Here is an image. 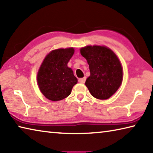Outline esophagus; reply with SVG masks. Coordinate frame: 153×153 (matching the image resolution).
<instances>
[{
  "mask_svg": "<svg viewBox=\"0 0 153 153\" xmlns=\"http://www.w3.org/2000/svg\"><path fill=\"white\" fill-rule=\"evenodd\" d=\"M78 82L81 84H84L85 82H86V77H83V78H79L78 79Z\"/></svg>",
  "mask_w": 153,
  "mask_h": 153,
  "instance_id": "1",
  "label": "esophagus"
}]
</instances>
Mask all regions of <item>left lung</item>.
I'll list each match as a JSON object with an SVG mask.
<instances>
[{
  "label": "left lung",
  "instance_id": "left-lung-1",
  "mask_svg": "<svg viewBox=\"0 0 153 153\" xmlns=\"http://www.w3.org/2000/svg\"><path fill=\"white\" fill-rule=\"evenodd\" d=\"M80 53L89 65L90 76L85 85L94 98L106 100L114 94L123 80V69L118 57L106 46H87Z\"/></svg>",
  "mask_w": 153,
  "mask_h": 153
}]
</instances>
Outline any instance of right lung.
Wrapping results in <instances>:
<instances>
[{
  "instance_id": "obj_1",
  "label": "right lung",
  "mask_w": 153,
  "mask_h": 153,
  "mask_svg": "<svg viewBox=\"0 0 153 153\" xmlns=\"http://www.w3.org/2000/svg\"><path fill=\"white\" fill-rule=\"evenodd\" d=\"M74 53V48L52 51L44 59L37 74L41 92L48 100L59 101L71 94L77 79L67 66Z\"/></svg>"
}]
</instances>
